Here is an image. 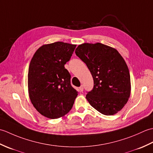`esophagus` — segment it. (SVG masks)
Returning <instances> with one entry per match:
<instances>
[{"label": "esophagus", "instance_id": "34e87169", "mask_svg": "<svg viewBox=\"0 0 153 153\" xmlns=\"http://www.w3.org/2000/svg\"><path fill=\"white\" fill-rule=\"evenodd\" d=\"M79 91L81 92H82L83 91V85H81L80 87H79Z\"/></svg>", "mask_w": 153, "mask_h": 153}]
</instances>
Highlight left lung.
Wrapping results in <instances>:
<instances>
[{
	"label": "left lung",
	"mask_w": 153,
	"mask_h": 153,
	"mask_svg": "<svg viewBox=\"0 0 153 153\" xmlns=\"http://www.w3.org/2000/svg\"><path fill=\"white\" fill-rule=\"evenodd\" d=\"M75 53L93 76V88L86 95L90 105L106 116L121 110L130 96L131 82L128 66L118 51L100 43H83Z\"/></svg>",
	"instance_id": "left-lung-1"
}]
</instances>
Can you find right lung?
<instances>
[{"mask_svg":"<svg viewBox=\"0 0 153 153\" xmlns=\"http://www.w3.org/2000/svg\"><path fill=\"white\" fill-rule=\"evenodd\" d=\"M76 45L63 42L44 45L35 52L28 71V91L31 103L41 114L51 119L69 112L77 95L70 83L64 65Z\"/></svg>","mask_w":153,"mask_h":153,"instance_id":"right-lung-1","label":"right lung"}]
</instances>
